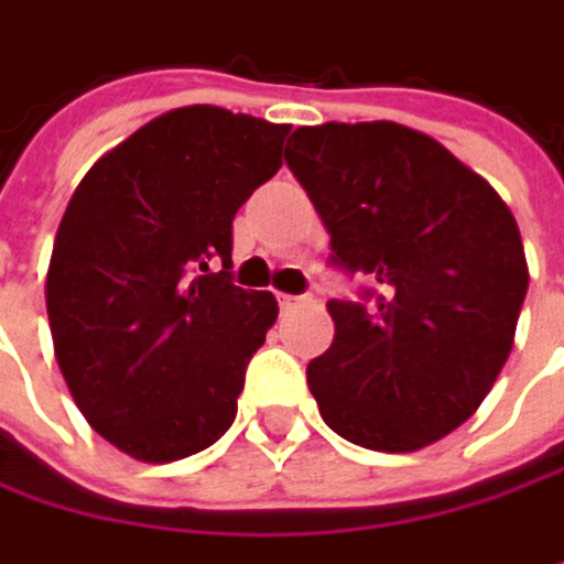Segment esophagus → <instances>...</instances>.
I'll return each mask as SVG.
<instances>
[{
	"instance_id": "obj_1",
	"label": "esophagus",
	"mask_w": 564,
	"mask_h": 564,
	"mask_svg": "<svg viewBox=\"0 0 564 564\" xmlns=\"http://www.w3.org/2000/svg\"><path fill=\"white\" fill-rule=\"evenodd\" d=\"M305 302H312L308 295H279V305L282 308H299V305H305Z\"/></svg>"
}]
</instances>
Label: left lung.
<instances>
[{
  "mask_svg": "<svg viewBox=\"0 0 564 564\" xmlns=\"http://www.w3.org/2000/svg\"><path fill=\"white\" fill-rule=\"evenodd\" d=\"M285 163L332 236V262L375 279L371 305L328 302L332 348L308 391L338 436L414 453L492 391L529 265L502 196L446 147L394 121L299 128Z\"/></svg>",
  "mask_w": 564,
  "mask_h": 564,
  "instance_id": "obj_1",
  "label": "left lung"
}]
</instances>
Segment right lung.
<instances>
[{
  "label": "right lung",
  "instance_id": "1",
  "mask_svg": "<svg viewBox=\"0 0 564 564\" xmlns=\"http://www.w3.org/2000/svg\"><path fill=\"white\" fill-rule=\"evenodd\" d=\"M285 134L213 105L166 111L108 150L62 216L55 358L85 421L134 459H183L236 421L279 302L229 282L232 216L282 166Z\"/></svg>",
  "mask_w": 564,
  "mask_h": 564
}]
</instances>
